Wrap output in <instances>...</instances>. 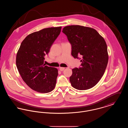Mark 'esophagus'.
Returning <instances> with one entry per match:
<instances>
[{
  "label": "esophagus",
  "mask_w": 128,
  "mask_h": 128,
  "mask_svg": "<svg viewBox=\"0 0 128 128\" xmlns=\"http://www.w3.org/2000/svg\"><path fill=\"white\" fill-rule=\"evenodd\" d=\"M64 69H65V68H63V67H60V70L61 72L63 71L64 70Z\"/></svg>",
  "instance_id": "1"
}]
</instances>
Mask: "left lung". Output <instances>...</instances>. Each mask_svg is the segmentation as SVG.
<instances>
[{
  "mask_svg": "<svg viewBox=\"0 0 128 128\" xmlns=\"http://www.w3.org/2000/svg\"><path fill=\"white\" fill-rule=\"evenodd\" d=\"M62 32L72 46V55L80 60V66L72 69L70 81L74 88L85 90L94 86L107 66L106 43L94 29L80 25L67 26Z\"/></svg>",
  "mask_w": 128,
  "mask_h": 128,
  "instance_id": "8db88e82",
  "label": "left lung"
}]
</instances>
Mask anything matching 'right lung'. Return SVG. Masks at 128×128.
Instances as JSON below:
<instances>
[{
  "label": "right lung",
  "instance_id": "1",
  "mask_svg": "<svg viewBox=\"0 0 128 128\" xmlns=\"http://www.w3.org/2000/svg\"><path fill=\"white\" fill-rule=\"evenodd\" d=\"M61 27L32 33L23 40L16 56V66L25 82L36 91L47 93L55 88L58 70L44 63V56L59 36Z\"/></svg>",
  "mask_w": 128,
  "mask_h": 128
}]
</instances>
